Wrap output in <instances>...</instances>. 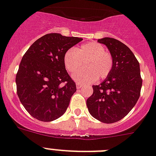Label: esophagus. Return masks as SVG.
<instances>
[{
	"mask_svg": "<svg viewBox=\"0 0 156 156\" xmlns=\"http://www.w3.org/2000/svg\"><path fill=\"white\" fill-rule=\"evenodd\" d=\"M76 86H77V88L78 89H80V88H82V86H83V85L81 84V83H79V82H77V83H76Z\"/></svg>",
	"mask_w": 156,
	"mask_h": 156,
	"instance_id": "34e87169",
	"label": "esophagus"
}]
</instances>
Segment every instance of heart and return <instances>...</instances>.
<instances>
[{"label": "heart", "mask_w": 156, "mask_h": 156, "mask_svg": "<svg viewBox=\"0 0 156 156\" xmlns=\"http://www.w3.org/2000/svg\"><path fill=\"white\" fill-rule=\"evenodd\" d=\"M82 69L74 74V78L81 83H90L98 79L106 78L111 73L113 60L111 54L105 51L102 44L90 42L78 46L75 49L67 50L63 56V62L69 73H74L82 66Z\"/></svg>", "instance_id": "obj_1"}]
</instances>
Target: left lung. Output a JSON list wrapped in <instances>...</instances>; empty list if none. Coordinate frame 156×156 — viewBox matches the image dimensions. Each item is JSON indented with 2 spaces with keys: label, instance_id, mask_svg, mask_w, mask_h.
<instances>
[{
  "label": "left lung",
  "instance_id": "obj_1",
  "mask_svg": "<svg viewBox=\"0 0 156 156\" xmlns=\"http://www.w3.org/2000/svg\"><path fill=\"white\" fill-rule=\"evenodd\" d=\"M98 42L106 45L113 60L109 75L86 101L89 112L101 122L111 124L124 118L136 104L142 87L138 60L125 44L113 38Z\"/></svg>",
  "mask_w": 156,
  "mask_h": 156
}]
</instances>
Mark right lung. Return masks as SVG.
Here are the masks:
<instances>
[{
    "label": "right lung",
    "mask_w": 156,
    "mask_h": 156,
    "mask_svg": "<svg viewBox=\"0 0 156 156\" xmlns=\"http://www.w3.org/2000/svg\"><path fill=\"white\" fill-rule=\"evenodd\" d=\"M82 40L58 33L47 34L23 55L16 76V92L34 118L48 122L66 112L76 84L66 72L63 56Z\"/></svg>",
    "instance_id": "1"
}]
</instances>
